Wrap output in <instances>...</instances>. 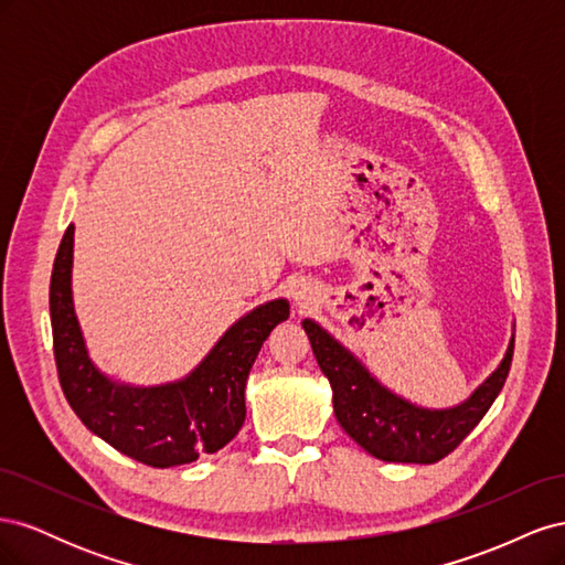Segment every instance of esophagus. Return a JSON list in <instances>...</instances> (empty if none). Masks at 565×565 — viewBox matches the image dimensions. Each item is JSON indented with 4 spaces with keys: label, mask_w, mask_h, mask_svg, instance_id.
I'll return each instance as SVG.
<instances>
[{
    "label": "esophagus",
    "mask_w": 565,
    "mask_h": 565,
    "mask_svg": "<svg viewBox=\"0 0 565 565\" xmlns=\"http://www.w3.org/2000/svg\"><path fill=\"white\" fill-rule=\"evenodd\" d=\"M295 299H297V303L301 306V309H303L306 303H309V297H306V292H295Z\"/></svg>",
    "instance_id": "1"
}]
</instances>
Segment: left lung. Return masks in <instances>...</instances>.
<instances>
[{
    "mask_svg": "<svg viewBox=\"0 0 565 565\" xmlns=\"http://www.w3.org/2000/svg\"><path fill=\"white\" fill-rule=\"evenodd\" d=\"M301 324L322 374L330 380L332 405L341 429L365 452L384 461L434 465L450 455L500 396L514 355L511 339L498 370L465 403L448 409H429L407 403L382 386L349 349L311 318Z\"/></svg>",
    "mask_w": 565,
    "mask_h": 565,
    "instance_id": "1",
    "label": "left lung"
}]
</instances>
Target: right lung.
<instances>
[{
    "mask_svg": "<svg viewBox=\"0 0 565 565\" xmlns=\"http://www.w3.org/2000/svg\"><path fill=\"white\" fill-rule=\"evenodd\" d=\"M71 224L51 270L49 311L58 382L67 403L92 434L141 465H191L235 438L245 422V384L262 344L289 318L287 299H273L226 330L202 363L179 382L131 386L100 372L84 347L73 306Z\"/></svg>",
    "mask_w": 565,
    "mask_h": 565,
    "instance_id": "1",
    "label": "right lung"
}]
</instances>
